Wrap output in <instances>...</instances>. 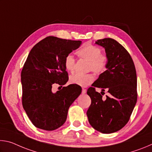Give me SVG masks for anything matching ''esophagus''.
<instances>
[{
    "mask_svg": "<svg viewBox=\"0 0 152 152\" xmlns=\"http://www.w3.org/2000/svg\"><path fill=\"white\" fill-rule=\"evenodd\" d=\"M86 92V89L82 88V94H85Z\"/></svg>",
    "mask_w": 152,
    "mask_h": 152,
    "instance_id": "esophagus-1",
    "label": "esophagus"
}]
</instances>
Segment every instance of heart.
<instances>
[{"instance_id": "1", "label": "heart", "mask_w": 152, "mask_h": 152, "mask_svg": "<svg viewBox=\"0 0 152 152\" xmlns=\"http://www.w3.org/2000/svg\"><path fill=\"white\" fill-rule=\"evenodd\" d=\"M101 49L96 45L92 44H86L77 51V54L80 58L88 61V70H92L96 74H101L106 70L109 58L108 56L101 53ZM75 59L73 56L68 54L64 59V67L66 70L70 72H72L75 68ZM94 75L91 73L81 74H75L70 76V82L72 84L80 86H86L94 81Z\"/></svg>"}]
</instances>
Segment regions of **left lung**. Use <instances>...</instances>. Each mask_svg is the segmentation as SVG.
Wrapping results in <instances>:
<instances>
[{"label":"left lung","instance_id":"1","mask_svg":"<svg viewBox=\"0 0 152 152\" xmlns=\"http://www.w3.org/2000/svg\"><path fill=\"white\" fill-rule=\"evenodd\" d=\"M95 43L104 48L109 63L107 70L87 91L91 104L86 115L94 129L111 133L122 129L130 119L137 99V75L130 54L116 40L104 38ZM96 88H102L101 94ZM105 89L109 95L102 99Z\"/></svg>","mask_w":152,"mask_h":152}]
</instances>
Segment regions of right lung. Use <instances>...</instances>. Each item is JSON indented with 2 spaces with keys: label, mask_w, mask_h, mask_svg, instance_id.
Returning a JSON list of instances; mask_svg holds the SVG:
<instances>
[{
  "label": "right lung",
  "mask_w": 152,
  "mask_h": 152,
  "mask_svg": "<svg viewBox=\"0 0 152 152\" xmlns=\"http://www.w3.org/2000/svg\"><path fill=\"white\" fill-rule=\"evenodd\" d=\"M81 41L49 36L34 45L21 71L22 104L36 127L53 131L66 122L69 107L81 94L76 84L64 86L56 93L53 84L62 87L68 80L64 59L78 49Z\"/></svg>",
  "instance_id": "obj_1"
}]
</instances>
